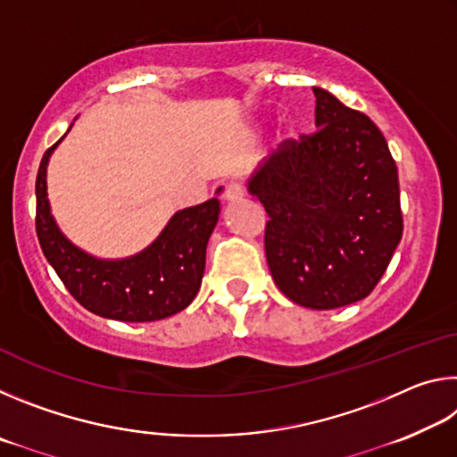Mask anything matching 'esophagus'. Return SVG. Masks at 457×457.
<instances>
[{
	"label": "esophagus",
	"instance_id": "esophagus-1",
	"mask_svg": "<svg viewBox=\"0 0 457 457\" xmlns=\"http://www.w3.org/2000/svg\"><path fill=\"white\" fill-rule=\"evenodd\" d=\"M244 185L242 183H236V181H231V183H228L226 187H223V199L226 201H237V199H242L244 197Z\"/></svg>",
	"mask_w": 457,
	"mask_h": 457
}]
</instances>
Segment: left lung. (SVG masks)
<instances>
[{
	"instance_id": "obj_1",
	"label": "left lung",
	"mask_w": 457,
	"mask_h": 457,
	"mask_svg": "<svg viewBox=\"0 0 457 457\" xmlns=\"http://www.w3.org/2000/svg\"><path fill=\"white\" fill-rule=\"evenodd\" d=\"M316 130L284 141L247 181L268 213V268L286 298L332 311L367 298L403 236L397 165L367 114L324 88Z\"/></svg>"
}]
</instances>
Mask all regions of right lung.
<instances>
[{"label": "right lung", "instance_id": "add662e5", "mask_svg": "<svg viewBox=\"0 0 457 457\" xmlns=\"http://www.w3.org/2000/svg\"><path fill=\"white\" fill-rule=\"evenodd\" d=\"M58 143L44 153L37 169L36 234L46 260L68 292L87 311L120 322H153L187 308L204 278L205 250L220 218V199L177 212L161 236L135 256L98 260L76 247L52 218L46 169Z\"/></svg>", "mask_w": 457, "mask_h": 457}]
</instances>
